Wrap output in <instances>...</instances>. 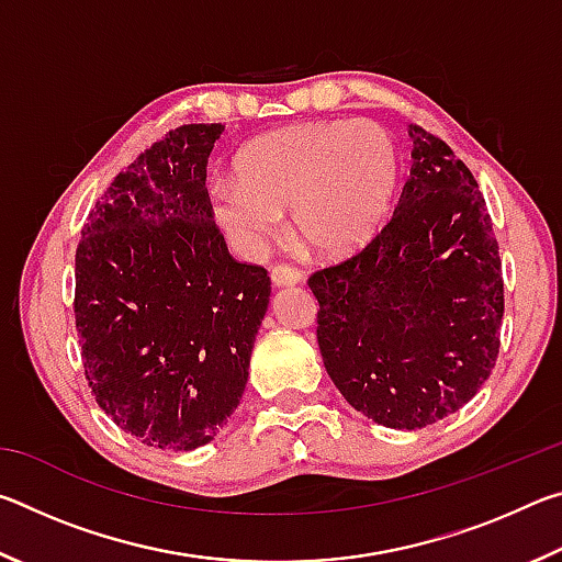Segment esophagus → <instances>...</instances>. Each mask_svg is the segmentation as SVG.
Returning <instances> with one entry per match:
<instances>
[{"instance_id": "obj_1", "label": "esophagus", "mask_w": 562, "mask_h": 562, "mask_svg": "<svg viewBox=\"0 0 562 562\" xmlns=\"http://www.w3.org/2000/svg\"><path fill=\"white\" fill-rule=\"evenodd\" d=\"M270 278L274 288H290V284L302 282V274L294 268H290V265H274L270 270Z\"/></svg>"}]
</instances>
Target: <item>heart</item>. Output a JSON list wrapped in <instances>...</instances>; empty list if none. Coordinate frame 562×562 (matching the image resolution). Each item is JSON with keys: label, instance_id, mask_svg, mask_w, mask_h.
<instances>
[{"label": "heart", "instance_id": "b5f03b06", "mask_svg": "<svg viewBox=\"0 0 562 562\" xmlns=\"http://www.w3.org/2000/svg\"><path fill=\"white\" fill-rule=\"evenodd\" d=\"M396 178L394 144L376 123H302L243 146L235 183H215L211 211L243 250L278 237L282 213L292 211L300 243L322 260H341L384 225Z\"/></svg>", "mask_w": 562, "mask_h": 562}]
</instances>
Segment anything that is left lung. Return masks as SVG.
Returning <instances> with one entry per match:
<instances>
[{
  "instance_id": "left-lung-1",
  "label": "left lung",
  "mask_w": 562,
  "mask_h": 562,
  "mask_svg": "<svg viewBox=\"0 0 562 562\" xmlns=\"http://www.w3.org/2000/svg\"><path fill=\"white\" fill-rule=\"evenodd\" d=\"M412 170L392 221L310 278L322 361L341 396L389 429L459 412L496 367L498 243L479 183L441 138L408 126Z\"/></svg>"
}]
</instances>
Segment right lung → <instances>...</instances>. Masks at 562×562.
I'll return each instance as SVG.
<instances>
[{"instance_id":"add662e5","label":"right lung","mask_w":562,"mask_h":562,"mask_svg":"<svg viewBox=\"0 0 562 562\" xmlns=\"http://www.w3.org/2000/svg\"><path fill=\"white\" fill-rule=\"evenodd\" d=\"M221 123L170 131L113 178L76 247L74 315L97 404L140 443L213 441L247 384L270 304L265 268L233 260L205 166Z\"/></svg>"}]
</instances>
